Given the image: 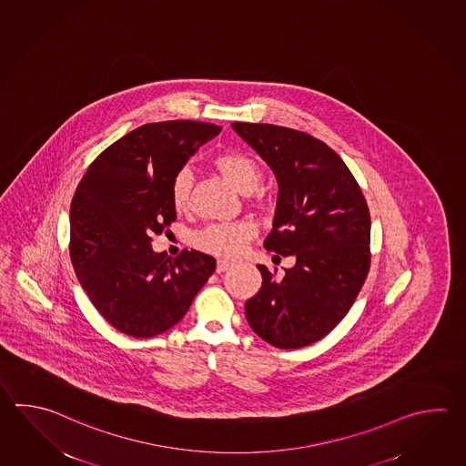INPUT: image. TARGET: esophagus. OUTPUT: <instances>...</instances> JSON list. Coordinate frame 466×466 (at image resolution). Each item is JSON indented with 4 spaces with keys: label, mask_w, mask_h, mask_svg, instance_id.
<instances>
[{
    "label": "esophagus",
    "mask_w": 466,
    "mask_h": 466,
    "mask_svg": "<svg viewBox=\"0 0 466 466\" xmlns=\"http://www.w3.org/2000/svg\"><path fill=\"white\" fill-rule=\"evenodd\" d=\"M232 264H234V262L228 260V258H218V268H216V270H218V274H220V272H226L228 267H232Z\"/></svg>",
    "instance_id": "esophagus-1"
}]
</instances>
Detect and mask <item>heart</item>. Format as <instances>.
<instances>
[{"label": "heart", "mask_w": 466, "mask_h": 466, "mask_svg": "<svg viewBox=\"0 0 466 466\" xmlns=\"http://www.w3.org/2000/svg\"><path fill=\"white\" fill-rule=\"evenodd\" d=\"M212 164L242 194H250L262 181L260 164L248 152H220L214 157ZM192 186L194 174L189 167H184L174 176L171 182V202L174 209L181 212L189 208ZM250 238L252 228L248 224H214L202 230L196 238V242L200 248L212 254L232 256L240 252Z\"/></svg>", "instance_id": "b5f03b06"}]
</instances>
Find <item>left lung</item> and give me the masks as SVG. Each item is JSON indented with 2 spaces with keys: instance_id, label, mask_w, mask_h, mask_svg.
<instances>
[{
  "instance_id": "left-lung-1",
  "label": "left lung",
  "mask_w": 466,
  "mask_h": 466,
  "mask_svg": "<svg viewBox=\"0 0 466 466\" xmlns=\"http://www.w3.org/2000/svg\"><path fill=\"white\" fill-rule=\"evenodd\" d=\"M279 184L264 248L294 256L282 277L257 266L262 287L246 302L252 330L279 349L319 342L349 314L370 268V212L345 162L310 134L232 123Z\"/></svg>"
}]
</instances>
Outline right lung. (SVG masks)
Returning <instances> with one entry per match:
<instances>
[{
    "label": "right lung",
    "mask_w": 466,
    "mask_h": 466,
    "mask_svg": "<svg viewBox=\"0 0 466 466\" xmlns=\"http://www.w3.org/2000/svg\"><path fill=\"white\" fill-rule=\"evenodd\" d=\"M220 126L144 124L96 157L71 202L69 254L86 294L119 332L149 339L189 310L216 270V258L152 250V236L176 220L171 182Z\"/></svg>",
    "instance_id": "right-lung-1"
}]
</instances>
